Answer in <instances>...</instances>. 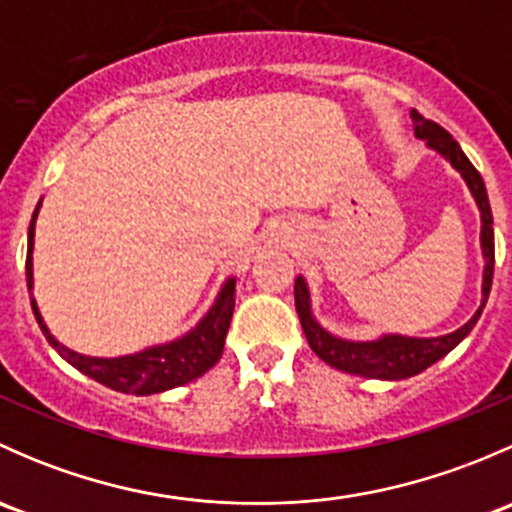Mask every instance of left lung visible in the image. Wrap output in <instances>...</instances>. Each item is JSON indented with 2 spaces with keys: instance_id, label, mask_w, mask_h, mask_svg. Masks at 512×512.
<instances>
[{
  "instance_id": "1",
  "label": "left lung",
  "mask_w": 512,
  "mask_h": 512,
  "mask_svg": "<svg viewBox=\"0 0 512 512\" xmlns=\"http://www.w3.org/2000/svg\"><path fill=\"white\" fill-rule=\"evenodd\" d=\"M411 121H414V131L418 138L436 148L441 156L451 160L453 168L466 178L468 188H471L473 198H476L480 208V220H483V230H480V245H483L485 255V272H483V302H480L478 312L473 314L471 322L463 324L453 334L433 339H414V337H399V334H389L381 337L379 342H344V339L332 337L324 332L317 322H314L312 312H309V292L307 282L297 277L294 282V307H297L299 322H302L304 337H307L312 352L329 366L347 374L366 376V379H409V376L421 374L438 359H443L451 352L456 344L466 339V334L476 327L480 312H483L485 302H488L490 285H493V265H495V240H493V213H490L488 193H485V183L476 170V165L466 158L451 133L441 128L438 123L428 121L421 113L411 111Z\"/></svg>"
}]
</instances>
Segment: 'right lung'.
Here are the masks:
<instances>
[{"label":"right lung","instance_id":"right-lung-1","mask_svg":"<svg viewBox=\"0 0 512 512\" xmlns=\"http://www.w3.org/2000/svg\"><path fill=\"white\" fill-rule=\"evenodd\" d=\"M39 213V205L34 210V218ZM32 250H34V220L29 225V250H27V287L32 292ZM34 317L39 322L41 332H44L46 342L56 349L71 366L81 371V374L91 376L98 384L108 386V389L123 391V394H160V391L175 389L188 381L198 379L205 371L213 369L218 359L223 356L227 327H230L232 309H235V280H227L225 287L220 289L218 299H215L213 309L203 317V322L188 332L185 337L175 339L170 344H160L151 347L146 352L118 356V359H94V356H84L69 352L61 347L46 329L44 319H41L36 302L32 299Z\"/></svg>","mask_w":512,"mask_h":512}]
</instances>
